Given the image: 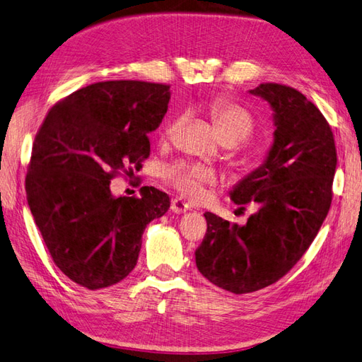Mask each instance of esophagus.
I'll return each mask as SVG.
<instances>
[{"instance_id":"1","label":"esophagus","mask_w":362,"mask_h":362,"mask_svg":"<svg viewBox=\"0 0 362 362\" xmlns=\"http://www.w3.org/2000/svg\"><path fill=\"white\" fill-rule=\"evenodd\" d=\"M189 208H191L189 204H187V202L179 199V197H175V199L171 200V209H173V213H175V214H182L185 211H188Z\"/></svg>"}]
</instances>
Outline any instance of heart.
Segmentation results:
<instances>
[{"mask_svg": "<svg viewBox=\"0 0 362 362\" xmlns=\"http://www.w3.org/2000/svg\"><path fill=\"white\" fill-rule=\"evenodd\" d=\"M209 114L219 131L221 137L228 145L245 141L256 131V120L245 107L231 102L230 98L217 97L209 103ZM183 122V117H175L163 128L162 137L170 140ZM165 179L177 189L182 196L189 199H202L206 185L216 182V173L205 165L177 162L165 168Z\"/></svg>", "mask_w": 362, "mask_h": 362, "instance_id": "obj_1", "label": "heart"}]
</instances>
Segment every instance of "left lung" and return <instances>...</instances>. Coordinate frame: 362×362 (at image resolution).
Listing matches in <instances>:
<instances>
[{
    "label": "left lung",
    "instance_id": "obj_1",
    "mask_svg": "<svg viewBox=\"0 0 362 362\" xmlns=\"http://www.w3.org/2000/svg\"><path fill=\"white\" fill-rule=\"evenodd\" d=\"M250 92L273 107L274 143L231 199L240 209L253 202L259 211L243 226L205 213L208 228L196 250L199 272L236 295L277 282L304 256L330 209L338 160L329 122L298 89L262 83Z\"/></svg>",
    "mask_w": 362,
    "mask_h": 362
}]
</instances>
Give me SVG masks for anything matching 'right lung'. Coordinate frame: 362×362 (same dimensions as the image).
I'll list each match as a JSON object with an SVG mask.
<instances>
[{"instance_id": "1", "label": "right lung", "mask_w": 362, "mask_h": 362, "mask_svg": "<svg viewBox=\"0 0 362 362\" xmlns=\"http://www.w3.org/2000/svg\"><path fill=\"white\" fill-rule=\"evenodd\" d=\"M170 98L162 83L98 81L57 102L40 126L28 204L55 265L81 287L124 279L137 264L143 230L170 208V196L154 187H143L140 197H114L109 188L149 157L148 134Z\"/></svg>"}]
</instances>
